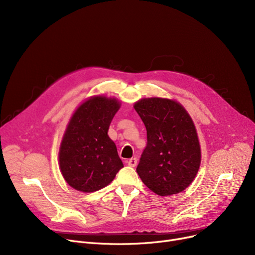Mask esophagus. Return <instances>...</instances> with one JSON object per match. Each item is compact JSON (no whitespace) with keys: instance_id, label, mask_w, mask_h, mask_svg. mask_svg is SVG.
Returning a JSON list of instances; mask_svg holds the SVG:
<instances>
[{"instance_id":"obj_1","label":"esophagus","mask_w":255,"mask_h":255,"mask_svg":"<svg viewBox=\"0 0 255 255\" xmlns=\"http://www.w3.org/2000/svg\"><path fill=\"white\" fill-rule=\"evenodd\" d=\"M128 165L131 166V167H135L136 166V163H137V159L134 157V158H131L128 160Z\"/></svg>"}]
</instances>
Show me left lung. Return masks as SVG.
<instances>
[{
    "label": "left lung",
    "mask_w": 255,
    "mask_h": 255,
    "mask_svg": "<svg viewBox=\"0 0 255 255\" xmlns=\"http://www.w3.org/2000/svg\"><path fill=\"white\" fill-rule=\"evenodd\" d=\"M146 129L144 148L136 171L158 195L186 189L200 165V146L190 116L173 100L144 98L134 104Z\"/></svg>",
    "instance_id": "1"
}]
</instances>
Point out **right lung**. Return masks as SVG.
<instances>
[{"instance_id":"1","label":"right lung","mask_w":255,"mask_h":255,"mask_svg":"<svg viewBox=\"0 0 255 255\" xmlns=\"http://www.w3.org/2000/svg\"><path fill=\"white\" fill-rule=\"evenodd\" d=\"M119 109L118 100L98 96L84 102L72 116L61 143L59 161L64 179L74 189L97 191L124 166L115 142L107 135Z\"/></svg>"}]
</instances>
